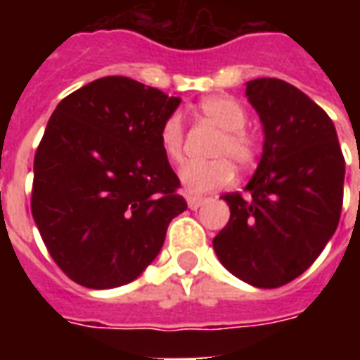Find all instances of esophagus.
<instances>
[{"mask_svg":"<svg viewBox=\"0 0 360 360\" xmlns=\"http://www.w3.org/2000/svg\"><path fill=\"white\" fill-rule=\"evenodd\" d=\"M204 202L202 196H187V204L191 210H196V208H200Z\"/></svg>","mask_w":360,"mask_h":360,"instance_id":"obj_1","label":"esophagus"}]
</instances>
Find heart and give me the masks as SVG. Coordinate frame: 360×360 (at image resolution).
<instances>
[{
  "label": "heart",
  "mask_w": 360,
  "mask_h": 360,
  "mask_svg": "<svg viewBox=\"0 0 360 360\" xmlns=\"http://www.w3.org/2000/svg\"><path fill=\"white\" fill-rule=\"evenodd\" d=\"M200 113L218 127L221 136L212 148V156L216 160L200 164L193 162L181 167V185L195 195L218 191L233 181L235 169L233 164L229 162L230 159L237 167L247 169L260 156V139L250 133L249 129H245L247 111L235 98L208 96L200 102ZM160 144L172 162L183 160V121L177 113H173L164 121L160 129ZM227 157L230 158L229 160Z\"/></svg>",
  "instance_id": "obj_1"
}]
</instances>
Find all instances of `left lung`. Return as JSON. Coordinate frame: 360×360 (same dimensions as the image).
<instances>
[{"label": "left lung", "instance_id": "left-lung-1", "mask_svg": "<svg viewBox=\"0 0 360 360\" xmlns=\"http://www.w3.org/2000/svg\"><path fill=\"white\" fill-rule=\"evenodd\" d=\"M264 144L245 191L227 193L229 221L214 237L219 262L262 289L299 278L340 224L345 160L332 119L309 96L279 79L247 82Z\"/></svg>", "mask_w": 360, "mask_h": 360}]
</instances>
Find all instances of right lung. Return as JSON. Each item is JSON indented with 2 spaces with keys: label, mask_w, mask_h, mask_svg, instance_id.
I'll list each match as a JSON object with an SVG mask.
<instances>
[{
  "label": "right lung",
  "mask_w": 360,
  "mask_h": 360,
  "mask_svg": "<svg viewBox=\"0 0 360 360\" xmlns=\"http://www.w3.org/2000/svg\"><path fill=\"white\" fill-rule=\"evenodd\" d=\"M181 98L103 77L58 103L34 156L32 216L56 264L90 289L146 270L187 210L160 129Z\"/></svg>",
  "instance_id": "right-lung-1"
}]
</instances>
